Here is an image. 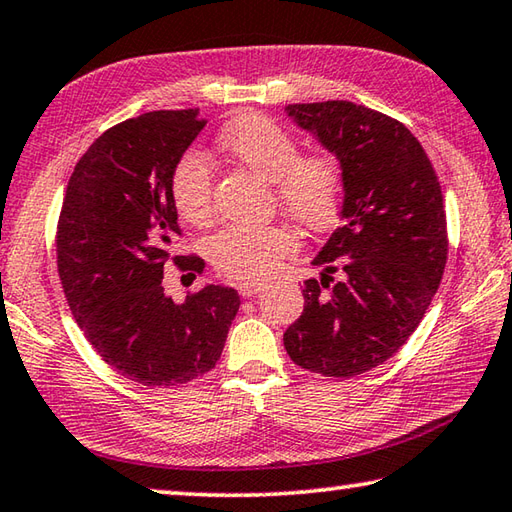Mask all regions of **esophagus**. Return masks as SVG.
I'll use <instances>...</instances> for the list:
<instances>
[{
    "label": "esophagus",
    "mask_w": 512,
    "mask_h": 512,
    "mask_svg": "<svg viewBox=\"0 0 512 512\" xmlns=\"http://www.w3.org/2000/svg\"><path fill=\"white\" fill-rule=\"evenodd\" d=\"M237 291L241 297H255L259 291H264V284L262 282H244V284H237Z\"/></svg>",
    "instance_id": "34e87169"
}]
</instances>
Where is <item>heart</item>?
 I'll use <instances>...</instances> for the list:
<instances>
[{"label": "heart", "instance_id": "heart-1", "mask_svg": "<svg viewBox=\"0 0 512 512\" xmlns=\"http://www.w3.org/2000/svg\"><path fill=\"white\" fill-rule=\"evenodd\" d=\"M217 143L232 161L271 181L280 208L311 232L336 224L345 201V165L331 150L300 154V141L264 114H241L224 125ZM212 165L199 152L176 156L167 174L170 201L183 221L208 224L212 217ZM297 248V237L280 224L228 226L208 241V259L230 280L253 282L273 275Z\"/></svg>", "mask_w": 512, "mask_h": 512}]
</instances>
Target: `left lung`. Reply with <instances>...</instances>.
<instances>
[{
    "label": "left lung",
    "mask_w": 512,
    "mask_h": 512,
    "mask_svg": "<svg viewBox=\"0 0 512 512\" xmlns=\"http://www.w3.org/2000/svg\"><path fill=\"white\" fill-rule=\"evenodd\" d=\"M286 111L340 156L345 201L342 226L313 259L324 273L304 282V311L286 329L284 347L306 371L351 378L405 345L441 284L448 259L441 183L401 120L349 100Z\"/></svg>",
    "instance_id": "left-lung-1"
}]
</instances>
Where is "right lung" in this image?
Wrapping results in <instances>:
<instances>
[{"label": "right lung", "mask_w": 512, "mask_h": 512, "mask_svg": "<svg viewBox=\"0 0 512 512\" xmlns=\"http://www.w3.org/2000/svg\"><path fill=\"white\" fill-rule=\"evenodd\" d=\"M206 125L199 109L150 111L100 134L73 167L55 230L58 275L89 345L120 376L176 387L215 367L239 309L235 288L210 284L183 304L165 295L163 271L199 275L179 255L167 174Z\"/></svg>", "instance_id": "right-lung-1"}]
</instances>
